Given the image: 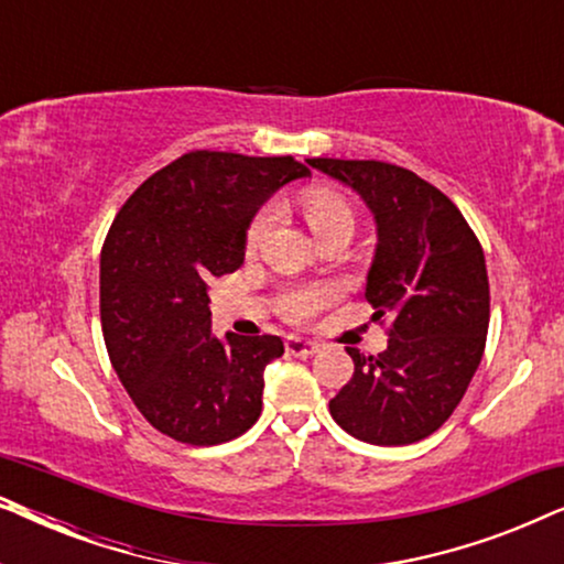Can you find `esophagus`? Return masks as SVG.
Here are the masks:
<instances>
[{
    "label": "esophagus",
    "mask_w": 564,
    "mask_h": 564,
    "mask_svg": "<svg viewBox=\"0 0 564 564\" xmlns=\"http://www.w3.org/2000/svg\"><path fill=\"white\" fill-rule=\"evenodd\" d=\"M284 349H288V354H292V357H313V354L321 349V344L311 341V338L290 336L288 341H284Z\"/></svg>",
    "instance_id": "obj_1"
}]
</instances>
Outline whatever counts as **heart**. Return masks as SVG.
<instances>
[{"label":"heart","mask_w":564,"mask_h":564,"mask_svg":"<svg viewBox=\"0 0 564 564\" xmlns=\"http://www.w3.org/2000/svg\"><path fill=\"white\" fill-rule=\"evenodd\" d=\"M300 207H303L305 220L311 223L315 236L328 234L330 228L338 226H354V213L349 203L341 195L328 189H307L300 195ZM274 223V205L259 207L257 215H253L249 228H246V246L249 249H257V246L264 241ZM336 300V290L330 284H307V288H297L284 295L282 300V313L288 315L290 321H311L313 315H318L323 307L330 305Z\"/></svg>","instance_id":"b5f03b06"}]
</instances>
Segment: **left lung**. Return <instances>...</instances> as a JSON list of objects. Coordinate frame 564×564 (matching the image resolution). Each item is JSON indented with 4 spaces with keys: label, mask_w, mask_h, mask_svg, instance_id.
Wrapping results in <instances>:
<instances>
[{
    "label": "left lung",
    "mask_w": 564,
    "mask_h": 564,
    "mask_svg": "<svg viewBox=\"0 0 564 564\" xmlns=\"http://www.w3.org/2000/svg\"><path fill=\"white\" fill-rule=\"evenodd\" d=\"M349 184L377 223L365 297L372 321L392 318L388 349L354 359L351 380L330 400L346 434L405 446L434 434L465 398L485 351L490 288L482 246L444 192L384 161L307 159Z\"/></svg>",
    "instance_id": "left-lung-1"
}]
</instances>
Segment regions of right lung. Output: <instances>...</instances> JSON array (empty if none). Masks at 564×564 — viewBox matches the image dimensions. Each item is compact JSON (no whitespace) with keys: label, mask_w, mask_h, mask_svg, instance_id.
Segmentation results:
<instances>
[{"label":"right lung","mask_w":564,"mask_h":564,"mask_svg":"<svg viewBox=\"0 0 564 564\" xmlns=\"http://www.w3.org/2000/svg\"><path fill=\"white\" fill-rule=\"evenodd\" d=\"M311 169L292 156L189 151L120 207L99 257V315L122 388L161 434L192 446L257 423L280 336L220 338L207 284L243 264L246 228L276 189Z\"/></svg>","instance_id":"right-lung-1"}]
</instances>
